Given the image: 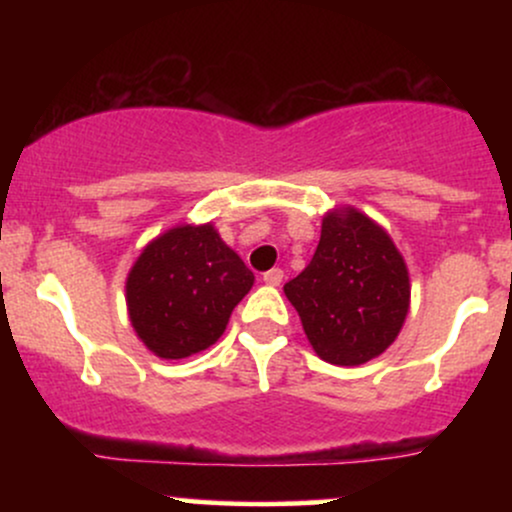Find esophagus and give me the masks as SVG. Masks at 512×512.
I'll return each mask as SVG.
<instances>
[{
  "label": "esophagus",
  "mask_w": 512,
  "mask_h": 512,
  "mask_svg": "<svg viewBox=\"0 0 512 512\" xmlns=\"http://www.w3.org/2000/svg\"><path fill=\"white\" fill-rule=\"evenodd\" d=\"M262 281H264V284H267V286H279L281 281H284V272H281L279 267L269 269V272L262 274Z\"/></svg>",
  "instance_id": "34e87169"
}]
</instances>
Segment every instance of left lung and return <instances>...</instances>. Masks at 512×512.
Segmentation results:
<instances>
[{
	"label": "left lung",
	"mask_w": 512,
	"mask_h": 512,
	"mask_svg": "<svg viewBox=\"0 0 512 512\" xmlns=\"http://www.w3.org/2000/svg\"><path fill=\"white\" fill-rule=\"evenodd\" d=\"M322 361L361 366L397 339L409 313V272L383 226L332 209L308 267L284 286Z\"/></svg>",
	"instance_id": "1"
}]
</instances>
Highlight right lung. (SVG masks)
I'll use <instances>...</instances> for the list:
<instances>
[{
	"instance_id": "add662e5",
	"label": "right lung",
	"mask_w": 512,
	"mask_h": 512,
	"mask_svg": "<svg viewBox=\"0 0 512 512\" xmlns=\"http://www.w3.org/2000/svg\"><path fill=\"white\" fill-rule=\"evenodd\" d=\"M255 274L211 223L170 228L151 240L127 274L134 332L161 358H187L221 337Z\"/></svg>"
}]
</instances>
